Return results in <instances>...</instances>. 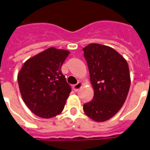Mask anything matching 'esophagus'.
Here are the masks:
<instances>
[{
	"label": "esophagus",
	"instance_id": "1",
	"mask_svg": "<svg viewBox=\"0 0 150 150\" xmlns=\"http://www.w3.org/2000/svg\"><path fill=\"white\" fill-rule=\"evenodd\" d=\"M82 82H79L77 83V84L73 85V86H72V89H74V91H75V92H78L80 89V88L82 87Z\"/></svg>",
	"mask_w": 150,
	"mask_h": 150
}]
</instances>
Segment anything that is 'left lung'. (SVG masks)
<instances>
[{"mask_svg": "<svg viewBox=\"0 0 150 150\" xmlns=\"http://www.w3.org/2000/svg\"><path fill=\"white\" fill-rule=\"evenodd\" d=\"M94 96L83 105L85 114L96 121L111 118L121 109L130 88L127 61L113 48L97 43L84 47Z\"/></svg>", "mask_w": 150, "mask_h": 150, "instance_id": "left-lung-1", "label": "left lung"}]
</instances>
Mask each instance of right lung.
Listing matches in <instances>:
<instances>
[{
	"mask_svg": "<svg viewBox=\"0 0 150 150\" xmlns=\"http://www.w3.org/2000/svg\"><path fill=\"white\" fill-rule=\"evenodd\" d=\"M70 52L51 47L25 62L18 75L20 93L33 114L50 118L63 110L71 91L61 72Z\"/></svg>",
	"mask_w": 150,
	"mask_h": 150,
	"instance_id": "1",
	"label": "right lung"
}]
</instances>
